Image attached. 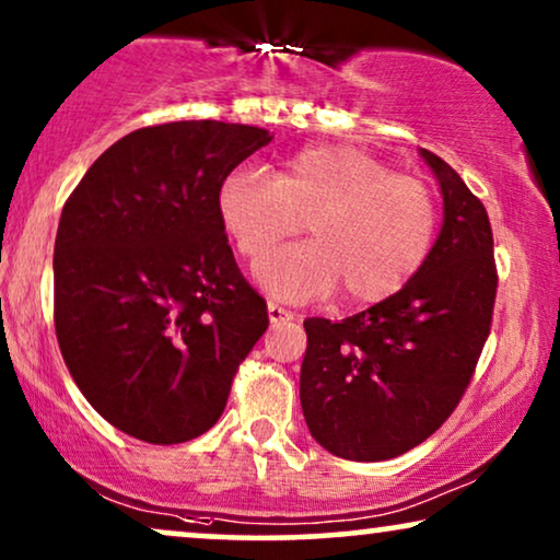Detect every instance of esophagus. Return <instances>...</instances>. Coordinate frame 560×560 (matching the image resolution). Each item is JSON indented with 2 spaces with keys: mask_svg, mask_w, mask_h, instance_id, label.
Instances as JSON below:
<instances>
[{
  "mask_svg": "<svg viewBox=\"0 0 560 560\" xmlns=\"http://www.w3.org/2000/svg\"><path fill=\"white\" fill-rule=\"evenodd\" d=\"M267 318H270L272 326H278V324H288V320H293V313L270 301L267 303Z\"/></svg>",
  "mask_w": 560,
  "mask_h": 560,
  "instance_id": "esophagus-1",
  "label": "esophagus"
}]
</instances>
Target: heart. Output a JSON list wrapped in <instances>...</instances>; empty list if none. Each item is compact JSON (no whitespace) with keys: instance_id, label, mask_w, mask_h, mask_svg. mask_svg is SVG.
<instances>
[{"instance_id":"heart-1","label":"heart","mask_w":560,"mask_h":560,"mask_svg":"<svg viewBox=\"0 0 560 560\" xmlns=\"http://www.w3.org/2000/svg\"><path fill=\"white\" fill-rule=\"evenodd\" d=\"M221 226L240 255L265 257L305 232L311 242L275 252L257 280L288 301L341 288L349 305L387 301L416 278L439 232L433 190L354 144H311L272 173L236 167L217 190Z\"/></svg>"}]
</instances>
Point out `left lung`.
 <instances>
[{"instance_id":"8db88e82","label":"left lung","mask_w":560,"mask_h":560,"mask_svg":"<svg viewBox=\"0 0 560 560\" xmlns=\"http://www.w3.org/2000/svg\"><path fill=\"white\" fill-rule=\"evenodd\" d=\"M443 196V224L416 278L331 324L305 318L301 405L313 439L349 462H385L446 423L471 382L497 295L487 209L458 173L420 150Z\"/></svg>"}]
</instances>
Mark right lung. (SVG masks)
<instances>
[{
	"instance_id": "add662e5",
	"label": "right lung",
	"mask_w": 560,
	"mask_h": 560,
	"mask_svg": "<svg viewBox=\"0 0 560 560\" xmlns=\"http://www.w3.org/2000/svg\"><path fill=\"white\" fill-rule=\"evenodd\" d=\"M270 140L213 119L135 129L66 201L52 252L58 347L121 433L171 446L209 431L270 324L217 211L221 180Z\"/></svg>"
}]
</instances>
